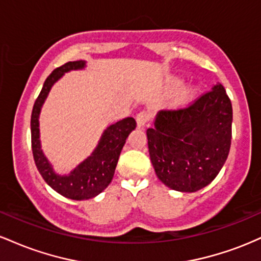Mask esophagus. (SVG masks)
Segmentation results:
<instances>
[{
  "instance_id": "34e87169",
  "label": "esophagus",
  "mask_w": 261,
  "mask_h": 261,
  "mask_svg": "<svg viewBox=\"0 0 261 261\" xmlns=\"http://www.w3.org/2000/svg\"><path fill=\"white\" fill-rule=\"evenodd\" d=\"M148 121H149V114L147 112H140L136 115V122L139 127L146 126Z\"/></svg>"
}]
</instances>
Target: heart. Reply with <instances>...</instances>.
<instances>
[{"mask_svg": "<svg viewBox=\"0 0 261 261\" xmlns=\"http://www.w3.org/2000/svg\"><path fill=\"white\" fill-rule=\"evenodd\" d=\"M180 82H181L180 80H174L173 81V85L176 87V86L180 85ZM196 92H197V88L195 86H193V85L185 86L184 88H181V91L178 93V95H176V103L184 104V103H187V101L191 100L194 97H195Z\"/></svg>", "mask_w": 261, "mask_h": 261, "instance_id": "obj_1", "label": "heart"}]
</instances>
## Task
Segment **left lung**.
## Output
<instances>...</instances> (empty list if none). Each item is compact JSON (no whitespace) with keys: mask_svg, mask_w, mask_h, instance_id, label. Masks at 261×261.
I'll return each instance as SVG.
<instances>
[{"mask_svg":"<svg viewBox=\"0 0 261 261\" xmlns=\"http://www.w3.org/2000/svg\"><path fill=\"white\" fill-rule=\"evenodd\" d=\"M232 104L216 83L190 107L161 110L147 128L148 151L164 185L194 193L216 178L228 157L232 140Z\"/></svg>","mask_w":261,"mask_h":261,"instance_id":"1","label":"left lung"}]
</instances>
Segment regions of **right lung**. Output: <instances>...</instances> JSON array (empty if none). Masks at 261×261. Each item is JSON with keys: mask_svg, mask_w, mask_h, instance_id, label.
<instances>
[{"mask_svg": "<svg viewBox=\"0 0 261 261\" xmlns=\"http://www.w3.org/2000/svg\"><path fill=\"white\" fill-rule=\"evenodd\" d=\"M86 61H70L54 70L44 82L43 89L33 107L31 119L32 149L35 166L45 181L56 193L72 200H88L97 196L113 180L118 164L119 155L124 147L128 135L136 127L134 118H125L115 124L108 126L101 135L97 147L89 157L81 162L79 166L68 174H58L51 163L45 157L40 143V130H39V115L41 108L49 95L50 89L66 72L83 70Z\"/></svg>", "mask_w": 261, "mask_h": 261, "instance_id": "1", "label": "right lung"}]
</instances>
